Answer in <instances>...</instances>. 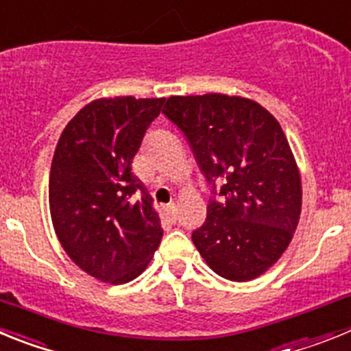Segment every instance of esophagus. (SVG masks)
Returning a JSON list of instances; mask_svg holds the SVG:
<instances>
[{"mask_svg": "<svg viewBox=\"0 0 351 351\" xmlns=\"http://www.w3.org/2000/svg\"><path fill=\"white\" fill-rule=\"evenodd\" d=\"M176 210H178V208H176V203H169L168 204V213L171 215L173 219H176Z\"/></svg>", "mask_w": 351, "mask_h": 351, "instance_id": "esophagus-1", "label": "esophagus"}]
</instances>
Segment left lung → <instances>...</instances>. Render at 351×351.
I'll list each match as a JSON object with an SVG mask.
<instances>
[{
	"label": "left lung",
	"instance_id": "left-lung-1",
	"mask_svg": "<svg viewBox=\"0 0 351 351\" xmlns=\"http://www.w3.org/2000/svg\"><path fill=\"white\" fill-rule=\"evenodd\" d=\"M164 108L219 195L192 232L195 248L226 280L261 276L287 250L301 217V175L282 125L241 96H171Z\"/></svg>",
	"mask_w": 351,
	"mask_h": 351
}]
</instances>
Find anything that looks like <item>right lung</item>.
<instances>
[{
    "mask_svg": "<svg viewBox=\"0 0 351 351\" xmlns=\"http://www.w3.org/2000/svg\"><path fill=\"white\" fill-rule=\"evenodd\" d=\"M164 97L90 101L68 122L49 180L52 226L68 257L101 282L140 276L162 238L159 213L131 164Z\"/></svg>",
    "mask_w": 351,
    "mask_h": 351,
    "instance_id": "add662e5",
    "label": "right lung"
}]
</instances>
